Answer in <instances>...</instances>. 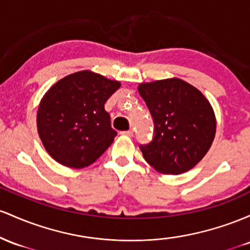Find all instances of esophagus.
I'll list each match as a JSON object with an SVG mask.
<instances>
[{
    "label": "esophagus",
    "mask_w": 250,
    "mask_h": 250,
    "mask_svg": "<svg viewBox=\"0 0 250 250\" xmlns=\"http://www.w3.org/2000/svg\"><path fill=\"white\" fill-rule=\"evenodd\" d=\"M123 136H127V137H132L133 136V131L132 130H127V131H123L122 132Z\"/></svg>",
    "instance_id": "esophagus-1"
}]
</instances>
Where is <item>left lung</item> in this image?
Instances as JSON below:
<instances>
[{
    "instance_id": "obj_1",
    "label": "left lung",
    "mask_w": 250,
    "mask_h": 250,
    "mask_svg": "<svg viewBox=\"0 0 250 250\" xmlns=\"http://www.w3.org/2000/svg\"><path fill=\"white\" fill-rule=\"evenodd\" d=\"M138 91L155 124L152 140L139 145L145 161L167 175L192 169L215 138V113L208 99L177 78L140 83Z\"/></svg>"
}]
</instances>
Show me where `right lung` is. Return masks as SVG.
Here are the masks:
<instances>
[{
    "instance_id": "add662e5",
    "label": "right lung",
    "mask_w": 250,
    "mask_h": 250,
    "mask_svg": "<svg viewBox=\"0 0 250 250\" xmlns=\"http://www.w3.org/2000/svg\"><path fill=\"white\" fill-rule=\"evenodd\" d=\"M120 83L91 71L67 75L39 105L38 132L50 157L68 167L91 165L117 136L105 103Z\"/></svg>"
}]
</instances>
